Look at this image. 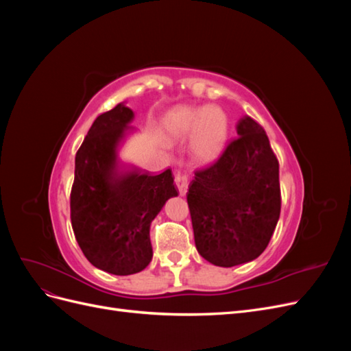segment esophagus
<instances>
[{
	"mask_svg": "<svg viewBox=\"0 0 351 351\" xmlns=\"http://www.w3.org/2000/svg\"><path fill=\"white\" fill-rule=\"evenodd\" d=\"M174 180H176L180 195H186L187 186H189V174L186 171H177L174 176Z\"/></svg>",
	"mask_w": 351,
	"mask_h": 351,
	"instance_id": "1",
	"label": "esophagus"
}]
</instances>
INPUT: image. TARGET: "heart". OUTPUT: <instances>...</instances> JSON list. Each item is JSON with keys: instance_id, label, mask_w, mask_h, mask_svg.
Wrapping results in <instances>:
<instances>
[{"instance_id": "heart-1", "label": "heart", "mask_w": 351, "mask_h": 351, "mask_svg": "<svg viewBox=\"0 0 351 351\" xmlns=\"http://www.w3.org/2000/svg\"><path fill=\"white\" fill-rule=\"evenodd\" d=\"M167 127L180 139L195 134L192 151L199 162L217 159L228 137V117L219 107H180L169 114Z\"/></svg>"}]
</instances>
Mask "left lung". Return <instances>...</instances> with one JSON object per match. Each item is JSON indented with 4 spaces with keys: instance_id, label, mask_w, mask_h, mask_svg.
Instances as JSON below:
<instances>
[{
    "instance_id": "1",
    "label": "left lung",
    "mask_w": 351,
    "mask_h": 351,
    "mask_svg": "<svg viewBox=\"0 0 351 351\" xmlns=\"http://www.w3.org/2000/svg\"><path fill=\"white\" fill-rule=\"evenodd\" d=\"M237 134L217 161L196 169L187 190L196 249L226 268L267 249L281 212L280 165L267 133L246 115Z\"/></svg>"
}]
</instances>
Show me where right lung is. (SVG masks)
Masks as SVG:
<instances>
[{
    "label": "right lung",
    "mask_w": 351,
    "mask_h": 351,
    "mask_svg": "<svg viewBox=\"0 0 351 351\" xmlns=\"http://www.w3.org/2000/svg\"><path fill=\"white\" fill-rule=\"evenodd\" d=\"M132 119L123 104L97 117L76 154L70 193L71 227L83 254L114 275L149 265L151 222L178 195L169 168L154 174L119 162L117 146Z\"/></svg>",
    "instance_id": "add662e5"
}]
</instances>
